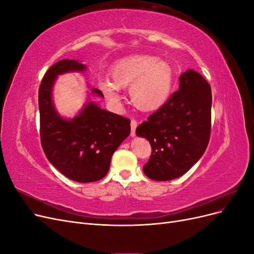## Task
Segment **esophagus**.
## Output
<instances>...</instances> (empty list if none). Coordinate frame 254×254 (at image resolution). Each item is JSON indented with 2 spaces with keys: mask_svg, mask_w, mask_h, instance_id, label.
I'll list each match as a JSON object with an SVG mask.
<instances>
[{
  "mask_svg": "<svg viewBox=\"0 0 254 254\" xmlns=\"http://www.w3.org/2000/svg\"><path fill=\"white\" fill-rule=\"evenodd\" d=\"M136 126H137V122L134 119H131V122H130V127H131V132H130V134H131V136L135 135Z\"/></svg>",
  "mask_w": 254,
  "mask_h": 254,
  "instance_id": "1",
  "label": "esophagus"
}]
</instances>
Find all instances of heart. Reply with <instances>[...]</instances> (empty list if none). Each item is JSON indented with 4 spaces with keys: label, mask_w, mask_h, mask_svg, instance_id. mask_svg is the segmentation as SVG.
I'll use <instances>...</instances> for the list:
<instances>
[{
    "label": "heart",
    "mask_w": 254,
    "mask_h": 254,
    "mask_svg": "<svg viewBox=\"0 0 254 254\" xmlns=\"http://www.w3.org/2000/svg\"><path fill=\"white\" fill-rule=\"evenodd\" d=\"M114 81L102 79L99 87L106 97L120 103L119 88L130 87V98L137 109L155 111L162 107L170 96L173 86V70L165 61L152 56L125 58L111 68Z\"/></svg>",
    "instance_id": "heart-1"
}]
</instances>
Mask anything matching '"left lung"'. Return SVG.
<instances>
[{
  "mask_svg": "<svg viewBox=\"0 0 254 254\" xmlns=\"http://www.w3.org/2000/svg\"><path fill=\"white\" fill-rule=\"evenodd\" d=\"M211 107L209 82L193 70L181 74L179 90L135 130L151 146L143 167L148 178H178L201 158L210 141Z\"/></svg>",
  "mask_w": 254,
  "mask_h": 254,
  "instance_id": "left-lung-1",
  "label": "left lung"
}]
</instances>
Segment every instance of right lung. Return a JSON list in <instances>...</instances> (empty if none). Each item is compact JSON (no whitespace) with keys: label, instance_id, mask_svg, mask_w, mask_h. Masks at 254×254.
I'll use <instances>...</instances> for the list:
<instances>
[{"label":"right lung","instance_id":"right-lung-1","mask_svg":"<svg viewBox=\"0 0 254 254\" xmlns=\"http://www.w3.org/2000/svg\"><path fill=\"white\" fill-rule=\"evenodd\" d=\"M86 65L63 59L44 74L39 87L40 139L45 156L68 179L93 182L103 179L110 167L113 152L130 133V120L89 103L71 121L56 112L52 102L54 81L59 74L83 71ZM93 93L104 96L102 91Z\"/></svg>","mask_w":254,"mask_h":254}]
</instances>
